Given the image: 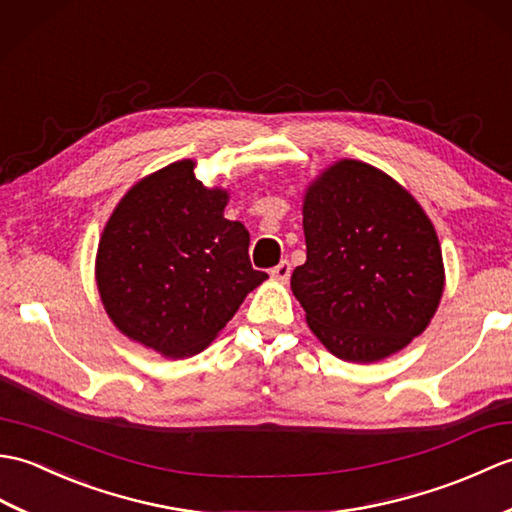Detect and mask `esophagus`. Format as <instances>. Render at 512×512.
<instances>
[{"label": "esophagus", "instance_id": "1", "mask_svg": "<svg viewBox=\"0 0 512 512\" xmlns=\"http://www.w3.org/2000/svg\"><path fill=\"white\" fill-rule=\"evenodd\" d=\"M289 276H291V265L287 263V260H282L278 267L271 269V278L278 280V282H287Z\"/></svg>", "mask_w": 512, "mask_h": 512}]
</instances>
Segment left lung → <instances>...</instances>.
Listing matches in <instances>:
<instances>
[{"instance_id": "left-lung-1", "label": "left lung", "mask_w": 512, "mask_h": 512, "mask_svg": "<svg viewBox=\"0 0 512 512\" xmlns=\"http://www.w3.org/2000/svg\"><path fill=\"white\" fill-rule=\"evenodd\" d=\"M306 263L291 291L328 352L374 363L425 331L445 291L434 223L388 173L359 160L324 168L304 190Z\"/></svg>"}]
</instances>
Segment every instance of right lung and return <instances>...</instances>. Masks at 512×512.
I'll return each mask as SVG.
<instances>
[{"label":"right lung","mask_w":512,"mask_h":512,"mask_svg":"<svg viewBox=\"0 0 512 512\" xmlns=\"http://www.w3.org/2000/svg\"><path fill=\"white\" fill-rule=\"evenodd\" d=\"M195 168L173 162L133 184L96 252V285L113 326L168 359L208 348L267 280L249 263L245 225L223 217L230 192L208 188Z\"/></svg>","instance_id":"add662e5"}]
</instances>
